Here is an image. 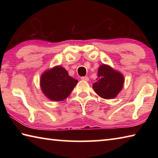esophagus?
<instances>
[{
	"label": "esophagus",
	"mask_w": 158,
	"mask_h": 158,
	"mask_svg": "<svg viewBox=\"0 0 158 158\" xmlns=\"http://www.w3.org/2000/svg\"><path fill=\"white\" fill-rule=\"evenodd\" d=\"M81 80H83V81H89V78L88 77H82L81 78Z\"/></svg>",
	"instance_id": "esophagus-1"
}]
</instances>
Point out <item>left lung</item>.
I'll list each match as a JSON object with an SVG mask.
<instances>
[{
	"label": "left lung",
	"instance_id": "left-lung-1",
	"mask_svg": "<svg viewBox=\"0 0 158 158\" xmlns=\"http://www.w3.org/2000/svg\"><path fill=\"white\" fill-rule=\"evenodd\" d=\"M98 77V81L93 84L95 92L104 99L116 98L123 86V75L109 65L103 64L99 67Z\"/></svg>",
	"mask_w": 158,
	"mask_h": 158
}]
</instances>
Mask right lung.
I'll list each match as a JSON object with an SVG mask.
<instances>
[{
    "label": "right lung",
    "instance_id": "add662e5",
    "mask_svg": "<svg viewBox=\"0 0 158 158\" xmlns=\"http://www.w3.org/2000/svg\"><path fill=\"white\" fill-rule=\"evenodd\" d=\"M77 82V80L69 76L65 68L58 65L42 74L40 87L50 100L60 102L68 97Z\"/></svg>",
    "mask_w": 158,
    "mask_h": 158
}]
</instances>
